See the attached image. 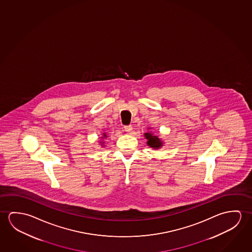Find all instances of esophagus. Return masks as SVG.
Segmentation results:
<instances>
[{
	"mask_svg": "<svg viewBox=\"0 0 252 252\" xmlns=\"http://www.w3.org/2000/svg\"><path fill=\"white\" fill-rule=\"evenodd\" d=\"M124 129H125V131L127 132V133H131V131H132L131 125H128V126H125V127H124Z\"/></svg>",
	"mask_w": 252,
	"mask_h": 252,
	"instance_id": "obj_1",
	"label": "esophagus"
}]
</instances>
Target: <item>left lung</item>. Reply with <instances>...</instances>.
Wrapping results in <instances>:
<instances>
[{"label":"left lung","mask_w":252,"mask_h":252,"mask_svg":"<svg viewBox=\"0 0 252 252\" xmlns=\"http://www.w3.org/2000/svg\"><path fill=\"white\" fill-rule=\"evenodd\" d=\"M149 131L144 133V136L146 139H147V145L150 146L151 148L155 149V150H158V149L163 147L164 143L161 138L158 136L154 135V133L151 130L152 128H148Z\"/></svg>","instance_id":"left-lung-1"}]
</instances>
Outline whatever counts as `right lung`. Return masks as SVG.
Returning <instances> with one entry per match:
<instances>
[{
    "label": "right lung",
    "instance_id": "add662e5",
    "mask_svg": "<svg viewBox=\"0 0 252 252\" xmlns=\"http://www.w3.org/2000/svg\"><path fill=\"white\" fill-rule=\"evenodd\" d=\"M108 136V133H106V132H103L102 134H101V136H100V139L98 141L99 142V145H100L101 147H104L105 146V140Z\"/></svg>",
    "mask_w": 252,
    "mask_h": 252
}]
</instances>
